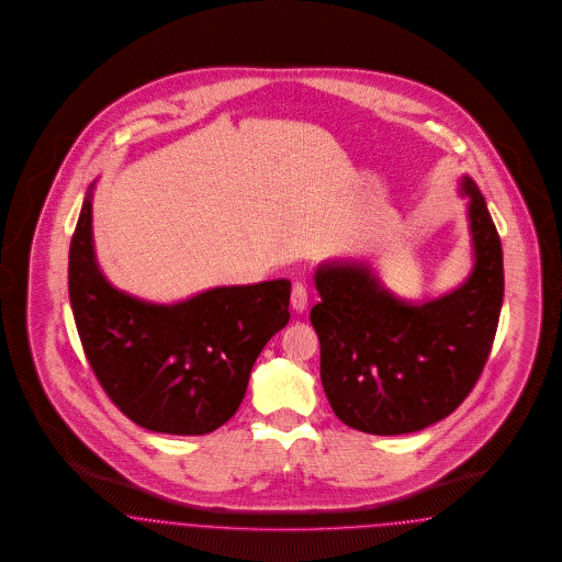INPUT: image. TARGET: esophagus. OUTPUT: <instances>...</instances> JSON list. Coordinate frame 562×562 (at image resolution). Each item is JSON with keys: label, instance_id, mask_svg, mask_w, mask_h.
Here are the masks:
<instances>
[{"label": "esophagus", "instance_id": "obj_1", "mask_svg": "<svg viewBox=\"0 0 562 562\" xmlns=\"http://www.w3.org/2000/svg\"><path fill=\"white\" fill-rule=\"evenodd\" d=\"M307 286L305 284H301V282H296V284H292L291 292V305L294 312H305L307 310Z\"/></svg>", "mask_w": 562, "mask_h": 562}]
</instances>
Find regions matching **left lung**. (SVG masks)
Instances as JSON below:
<instances>
[{"label":"left lung","instance_id":"obj_1","mask_svg":"<svg viewBox=\"0 0 562 562\" xmlns=\"http://www.w3.org/2000/svg\"><path fill=\"white\" fill-rule=\"evenodd\" d=\"M471 196L474 270L456 291L409 305L368 266L324 263L312 310L319 376L333 412L370 435H402L443 420L462 404L492 353L504 296L502 243L476 183Z\"/></svg>","mask_w":562,"mask_h":562}]
</instances>
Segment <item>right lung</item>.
I'll use <instances>...</instances> for the list:
<instances>
[{
    "mask_svg": "<svg viewBox=\"0 0 562 562\" xmlns=\"http://www.w3.org/2000/svg\"><path fill=\"white\" fill-rule=\"evenodd\" d=\"M68 296L86 358L111 402L135 425L167 435L225 425L261 349L291 319L284 278L211 289L176 305L116 291L93 255L91 188L68 250Z\"/></svg>",
    "mask_w": 562,
    "mask_h": 562,
    "instance_id": "1",
    "label": "right lung"
}]
</instances>
